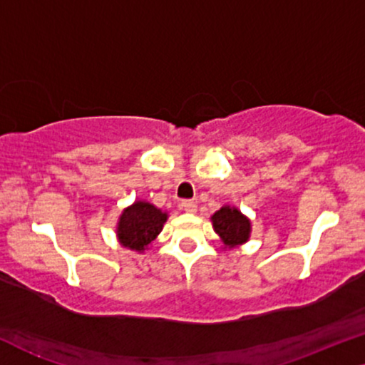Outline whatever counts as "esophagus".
<instances>
[{
	"label": "esophagus",
	"instance_id": "1",
	"mask_svg": "<svg viewBox=\"0 0 365 365\" xmlns=\"http://www.w3.org/2000/svg\"><path fill=\"white\" fill-rule=\"evenodd\" d=\"M180 207H182L183 210L188 212V214H193V212L197 210V204L193 200H180Z\"/></svg>",
	"mask_w": 365,
	"mask_h": 365
}]
</instances>
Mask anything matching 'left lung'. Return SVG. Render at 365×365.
<instances>
[{"instance_id":"obj_1","label":"left lung","mask_w":365,"mask_h":365,"mask_svg":"<svg viewBox=\"0 0 365 365\" xmlns=\"http://www.w3.org/2000/svg\"><path fill=\"white\" fill-rule=\"evenodd\" d=\"M212 225L214 230L222 237L225 246H236L247 241L251 232V224L247 217H244L237 209L222 207L212 215Z\"/></svg>"}]
</instances>
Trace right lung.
<instances>
[{"label": "right lung", "mask_w": 365, "mask_h": 365, "mask_svg": "<svg viewBox=\"0 0 365 365\" xmlns=\"http://www.w3.org/2000/svg\"><path fill=\"white\" fill-rule=\"evenodd\" d=\"M167 214L148 202H136L119 217L118 237L124 247L145 251L163 229Z\"/></svg>", "instance_id": "right-lung-1"}]
</instances>
